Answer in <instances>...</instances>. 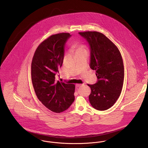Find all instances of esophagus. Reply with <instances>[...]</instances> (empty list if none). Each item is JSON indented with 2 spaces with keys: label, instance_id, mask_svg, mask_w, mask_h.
<instances>
[{
  "label": "esophagus",
  "instance_id": "34e87169",
  "mask_svg": "<svg viewBox=\"0 0 148 148\" xmlns=\"http://www.w3.org/2000/svg\"><path fill=\"white\" fill-rule=\"evenodd\" d=\"M82 85L83 84H76V87H81Z\"/></svg>",
  "mask_w": 148,
  "mask_h": 148
}]
</instances>
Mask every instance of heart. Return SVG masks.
<instances>
[{
    "instance_id": "1",
    "label": "heart",
    "mask_w": 148,
    "mask_h": 148,
    "mask_svg": "<svg viewBox=\"0 0 148 148\" xmlns=\"http://www.w3.org/2000/svg\"><path fill=\"white\" fill-rule=\"evenodd\" d=\"M71 51L74 52L76 56L83 52L87 51V48L86 46H84L83 45L75 44L71 47Z\"/></svg>"
}]
</instances>
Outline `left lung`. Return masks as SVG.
<instances>
[{
    "label": "left lung",
    "instance_id": "1",
    "mask_svg": "<svg viewBox=\"0 0 148 148\" xmlns=\"http://www.w3.org/2000/svg\"><path fill=\"white\" fill-rule=\"evenodd\" d=\"M89 44L90 66L96 71L97 82L90 87L89 100L98 110L111 108L119 98L124 80V66L121 54L114 43L105 35L97 32L79 33Z\"/></svg>",
    "mask_w": 148,
    "mask_h": 148
}]
</instances>
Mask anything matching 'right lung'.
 I'll list each match as a JSON object with an SVG mask.
<instances>
[{
    "instance_id": "obj_1",
    "label": "right lung",
    "mask_w": 148,
    "mask_h": 148,
    "mask_svg": "<svg viewBox=\"0 0 148 148\" xmlns=\"http://www.w3.org/2000/svg\"><path fill=\"white\" fill-rule=\"evenodd\" d=\"M70 36L65 33L50 36L38 47L32 62V80L38 99L57 113L68 109L75 99L74 84L55 79L63 63L65 45Z\"/></svg>"
}]
</instances>
